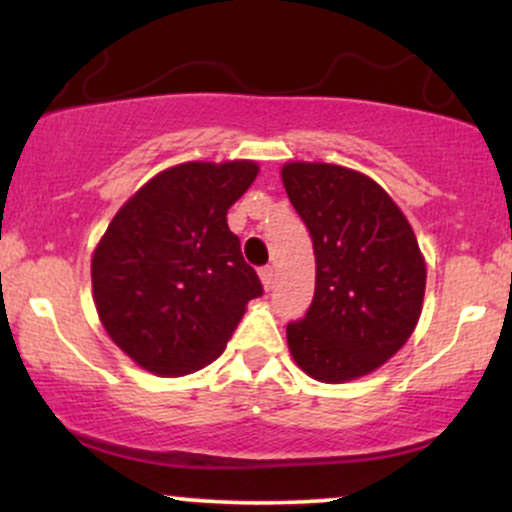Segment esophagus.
Here are the masks:
<instances>
[{"label":"esophagus","mask_w":512,"mask_h":512,"mask_svg":"<svg viewBox=\"0 0 512 512\" xmlns=\"http://www.w3.org/2000/svg\"><path fill=\"white\" fill-rule=\"evenodd\" d=\"M260 279H262L264 291L272 289V286H274V269H272V267H264V269H260Z\"/></svg>","instance_id":"esophagus-1"}]
</instances>
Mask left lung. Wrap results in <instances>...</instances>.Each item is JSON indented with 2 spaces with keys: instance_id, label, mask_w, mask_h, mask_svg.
I'll use <instances>...</instances> for the list:
<instances>
[{
  "instance_id": "8db88e82",
  "label": "left lung",
  "mask_w": 512,
  "mask_h": 512,
  "mask_svg": "<svg viewBox=\"0 0 512 512\" xmlns=\"http://www.w3.org/2000/svg\"><path fill=\"white\" fill-rule=\"evenodd\" d=\"M281 182L315 250L313 303L286 327L293 361L320 383L370 375L407 344L424 308L426 260L414 228L358 170L289 161Z\"/></svg>"
}]
</instances>
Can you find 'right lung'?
<instances>
[{
  "label": "right lung",
  "instance_id": "obj_1",
  "mask_svg": "<svg viewBox=\"0 0 512 512\" xmlns=\"http://www.w3.org/2000/svg\"><path fill=\"white\" fill-rule=\"evenodd\" d=\"M257 173L248 158L178 163L108 223L91 257L93 303L139 368L178 378L209 366L262 293L226 221Z\"/></svg>",
  "mask_w": 512,
  "mask_h": 512
}]
</instances>
